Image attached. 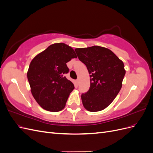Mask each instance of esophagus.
Listing matches in <instances>:
<instances>
[{"mask_svg":"<svg viewBox=\"0 0 153 153\" xmlns=\"http://www.w3.org/2000/svg\"><path fill=\"white\" fill-rule=\"evenodd\" d=\"M79 82H80V80L79 79H78H78L76 80V84H79Z\"/></svg>","mask_w":153,"mask_h":153,"instance_id":"obj_1","label":"esophagus"}]
</instances>
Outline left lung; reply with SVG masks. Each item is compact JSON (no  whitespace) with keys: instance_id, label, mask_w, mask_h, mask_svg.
Returning a JSON list of instances; mask_svg holds the SVG:
<instances>
[{"instance_id":"left-lung-1","label":"left lung","mask_w":153,"mask_h":153,"mask_svg":"<svg viewBox=\"0 0 153 153\" xmlns=\"http://www.w3.org/2000/svg\"><path fill=\"white\" fill-rule=\"evenodd\" d=\"M75 50L91 75L89 90L81 96L83 105L90 112L103 110L121 89L126 73L124 63L110 50L100 46Z\"/></svg>"}]
</instances>
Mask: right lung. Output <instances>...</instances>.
Listing matches in <instances>:
<instances>
[{
    "label": "right lung",
    "instance_id": "1",
    "mask_svg": "<svg viewBox=\"0 0 153 153\" xmlns=\"http://www.w3.org/2000/svg\"><path fill=\"white\" fill-rule=\"evenodd\" d=\"M74 50L62 43H54L32 60L27 71L31 93L43 109L59 112L65 107L73 83L65 74L66 63L76 58Z\"/></svg>",
    "mask_w": 153,
    "mask_h": 153
}]
</instances>
